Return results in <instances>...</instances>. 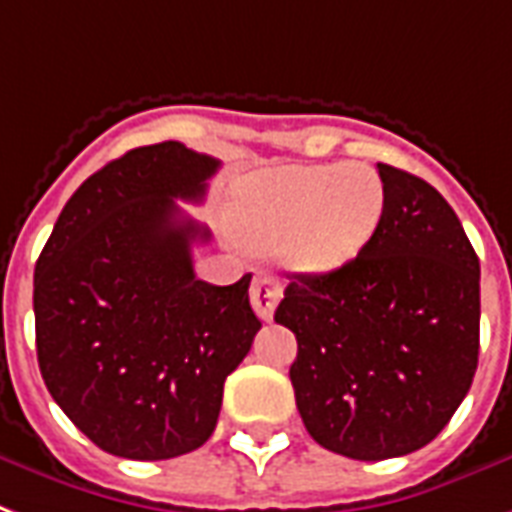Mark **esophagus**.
Segmentation results:
<instances>
[{"label":"esophagus","mask_w":512,"mask_h":512,"mask_svg":"<svg viewBox=\"0 0 512 512\" xmlns=\"http://www.w3.org/2000/svg\"><path fill=\"white\" fill-rule=\"evenodd\" d=\"M249 298H252V308L257 311V317L263 322H271L273 308L282 300V284L276 282L268 273H257L255 282H252V290H249Z\"/></svg>","instance_id":"34e87169"}]
</instances>
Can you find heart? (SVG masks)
I'll use <instances>...</instances> for the list:
<instances>
[{
  "mask_svg": "<svg viewBox=\"0 0 512 512\" xmlns=\"http://www.w3.org/2000/svg\"><path fill=\"white\" fill-rule=\"evenodd\" d=\"M384 214V182L365 163H314L260 171L241 190L239 233L284 263L327 273L349 263Z\"/></svg>",
  "mask_w": 512,
  "mask_h": 512,
  "instance_id": "heart-1",
  "label": "heart"
}]
</instances>
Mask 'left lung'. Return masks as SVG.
I'll use <instances>...</instances> for the list:
<instances>
[{
    "label": "left lung",
    "mask_w": 512,
    "mask_h": 512,
    "mask_svg": "<svg viewBox=\"0 0 512 512\" xmlns=\"http://www.w3.org/2000/svg\"><path fill=\"white\" fill-rule=\"evenodd\" d=\"M384 214L360 255L292 273L273 319L298 338L290 378L319 446L378 462L440 435L478 368L481 265L448 201L378 163Z\"/></svg>",
    "instance_id": "1"
}]
</instances>
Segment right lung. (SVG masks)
Wrapping results in <instances>:
<instances>
[{
    "mask_svg": "<svg viewBox=\"0 0 512 512\" xmlns=\"http://www.w3.org/2000/svg\"><path fill=\"white\" fill-rule=\"evenodd\" d=\"M217 169L179 142L126 152L77 187L37 260L39 370L107 454L158 462L204 446L260 330L249 273L228 287L195 279L193 244L209 230L177 198L198 204Z\"/></svg>",
    "mask_w": 512,
    "mask_h": 512,
    "instance_id": "right-lung-1",
    "label": "right lung"
}]
</instances>
